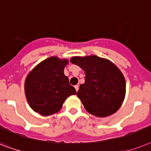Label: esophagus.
Returning a JSON list of instances; mask_svg holds the SVG:
<instances>
[{
  "instance_id": "34e87169",
  "label": "esophagus",
  "mask_w": 151,
  "mask_h": 151,
  "mask_svg": "<svg viewBox=\"0 0 151 151\" xmlns=\"http://www.w3.org/2000/svg\"><path fill=\"white\" fill-rule=\"evenodd\" d=\"M75 89H76V91H78V90H79V85L75 86Z\"/></svg>"
}]
</instances>
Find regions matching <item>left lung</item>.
Listing matches in <instances>:
<instances>
[{
  "instance_id": "obj_1",
  "label": "left lung",
  "mask_w": 151,
  "mask_h": 151,
  "mask_svg": "<svg viewBox=\"0 0 151 151\" xmlns=\"http://www.w3.org/2000/svg\"><path fill=\"white\" fill-rule=\"evenodd\" d=\"M71 62L85 72V83L81 84L77 96L89 113L106 117L118 111L125 94L123 75L114 64L96 55L73 57Z\"/></svg>"
}]
</instances>
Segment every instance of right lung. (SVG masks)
<instances>
[{
  "label": "right lung",
  "instance_id": "1",
  "mask_svg": "<svg viewBox=\"0 0 151 151\" xmlns=\"http://www.w3.org/2000/svg\"><path fill=\"white\" fill-rule=\"evenodd\" d=\"M68 61L50 57L43 61L28 75L25 92L30 107L42 115L55 114L61 109L64 101L76 93L64 74Z\"/></svg>",
  "mask_w": 151,
  "mask_h": 151
}]
</instances>
